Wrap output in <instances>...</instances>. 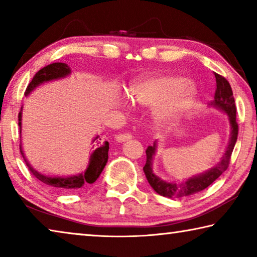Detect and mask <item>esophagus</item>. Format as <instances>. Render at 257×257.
<instances>
[{"instance_id": "obj_1", "label": "esophagus", "mask_w": 257, "mask_h": 257, "mask_svg": "<svg viewBox=\"0 0 257 257\" xmlns=\"http://www.w3.org/2000/svg\"><path fill=\"white\" fill-rule=\"evenodd\" d=\"M133 138V135L132 134H129V133H125V134H119V135H116V137H115V139L118 142H125V141H129V139H132Z\"/></svg>"}]
</instances>
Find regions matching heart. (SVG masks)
Here are the masks:
<instances>
[{
    "label": "heart",
    "mask_w": 257,
    "mask_h": 257,
    "mask_svg": "<svg viewBox=\"0 0 257 257\" xmlns=\"http://www.w3.org/2000/svg\"><path fill=\"white\" fill-rule=\"evenodd\" d=\"M195 95L191 84L181 77L162 75L137 82L130 88V97L143 105H153L161 99L156 108V118L162 122L178 118L189 106Z\"/></svg>",
    "instance_id": "1"
}]
</instances>
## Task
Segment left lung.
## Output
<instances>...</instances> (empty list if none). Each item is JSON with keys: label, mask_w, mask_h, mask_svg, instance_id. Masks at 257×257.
Instances as JSON below:
<instances>
[{"label": "left lung", "mask_w": 257, "mask_h": 257, "mask_svg": "<svg viewBox=\"0 0 257 257\" xmlns=\"http://www.w3.org/2000/svg\"><path fill=\"white\" fill-rule=\"evenodd\" d=\"M214 76L216 80V89L214 99L211 102L210 105L227 113L229 116L230 125H231V135H230L229 144L227 150H225V153L223 154L220 162L215 167L211 168L210 170L190 177L189 179L182 182H168L162 180L158 176H155L153 170H152V162H153V156L156 151V143H154L153 146H149L146 150V163L143 170H144L146 179L150 182L152 188L156 193L160 194L161 196L169 198H180L196 194L213 184L229 167L230 158H231L233 147L236 145L238 137V123L236 121L237 110L232 95V89L229 81L224 77L219 75V73L214 72Z\"/></svg>", "instance_id": "left-lung-1"}]
</instances>
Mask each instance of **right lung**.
<instances>
[{
    "mask_svg": "<svg viewBox=\"0 0 257 257\" xmlns=\"http://www.w3.org/2000/svg\"><path fill=\"white\" fill-rule=\"evenodd\" d=\"M70 72H71L70 68H69V66L66 63L55 62V63L49 64V66L41 69V70L34 76L33 80L30 81V84L27 86L25 95L30 94L32 90L36 88L37 86L42 85L43 82L64 78L70 75ZM19 127H20V134H21V112L19 113ZM98 137L99 136H96L93 141V143L94 142L97 143L98 147L93 152V154L90 155L88 168L86 169V171L84 173H80V175H77V176L49 177L45 175H41L40 172H37L34 168H32V165L28 163L27 160H26L25 155L23 153V150H21V145H20V152L21 154H23V158L25 160L26 164H27L29 171L33 173L34 177H36L38 180L42 181L43 184L49 185L51 187H55V188L58 189H79L84 185L93 184V182L96 181V179L102 173L103 169L107 162L108 142L106 141L102 142V139Z\"/></svg>",
    "mask_w": 257,
    "mask_h": 257,
    "instance_id": "obj_1",
    "label": "right lung"
}]
</instances>
